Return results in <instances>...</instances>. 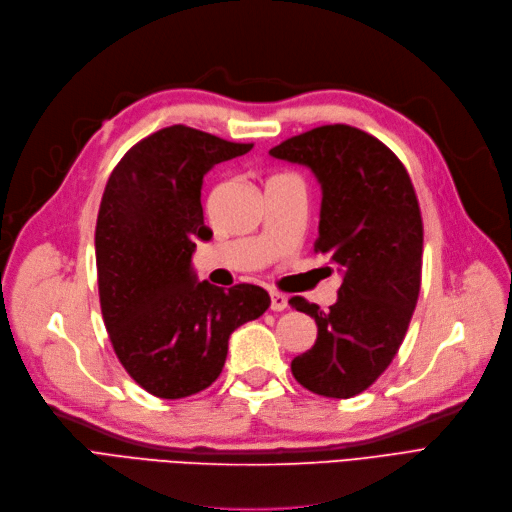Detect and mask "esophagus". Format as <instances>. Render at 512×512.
Listing matches in <instances>:
<instances>
[{
  "instance_id": "obj_1",
  "label": "esophagus",
  "mask_w": 512,
  "mask_h": 512,
  "mask_svg": "<svg viewBox=\"0 0 512 512\" xmlns=\"http://www.w3.org/2000/svg\"><path fill=\"white\" fill-rule=\"evenodd\" d=\"M270 297H272V305H270V307H272L274 311L286 309V305H288V297H286V295H282V293H278V291H272Z\"/></svg>"
}]
</instances>
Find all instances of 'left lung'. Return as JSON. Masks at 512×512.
Wrapping results in <instances>:
<instances>
[{"label":"left lung","mask_w":512,"mask_h":512,"mask_svg":"<svg viewBox=\"0 0 512 512\" xmlns=\"http://www.w3.org/2000/svg\"><path fill=\"white\" fill-rule=\"evenodd\" d=\"M270 154L318 177L314 251L343 274L339 299L328 311L303 297L288 301L318 324L314 347L297 355L291 370L305 389L347 399L379 379L406 337L422 270L418 198L402 161L358 127L322 125Z\"/></svg>","instance_id":"left-lung-1"}]
</instances>
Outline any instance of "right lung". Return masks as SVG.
<instances>
[{"mask_svg": "<svg viewBox=\"0 0 512 512\" xmlns=\"http://www.w3.org/2000/svg\"><path fill=\"white\" fill-rule=\"evenodd\" d=\"M251 148L171 125L131 146L106 182L96 221L102 318L127 374L157 397L207 389L226 364L232 332L270 307L261 286L224 291L192 270L196 238L213 236L203 177Z\"/></svg>", "mask_w": 512, "mask_h": 512, "instance_id": "right-lung-1", "label": "right lung"}]
</instances>
